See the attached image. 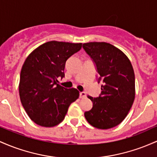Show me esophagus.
Here are the masks:
<instances>
[{
	"label": "esophagus",
	"instance_id": "obj_1",
	"mask_svg": "<svg viewBox=\"0 0 157 157\" xmlns=\"http://www.w3.org/2000/svg\"><path fill=\"white\" fill-rule=\"evenodd\" d=\"M86 96H87V95H86V93L84 92H80V93H79V97L81 98H86Z\"/></svg>",
	"mask_w": 157,
	"mask_h": 157
}]
</instances>
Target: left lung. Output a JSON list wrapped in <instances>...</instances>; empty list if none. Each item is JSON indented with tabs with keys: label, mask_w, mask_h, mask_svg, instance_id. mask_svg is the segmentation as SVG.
<instances>
[{
	"label": "left lung",
	"mask_w": 157,
	"mask_h": 157,
	"mask_svg": "<svg viewBox=\"0 0 157 157\" xmlns=\"http://www.w3.org/2000/svg\"><path fill=\"white\" fill-rule=\"evenodd\" d=\"M96 65L98 82L103 81L97 98L87 96L93 107L84 113L91 125L109 129L125 119L135 98V75L131 61L122 51L106 42L83 44Z\"/></svg>",
	"instance_id": "1"
}]
</instances>
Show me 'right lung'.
<instances>
[{
  "label": "right lung",
  "instance_id": "1",
  "mask_svg": "<svg viewBox=\"0 0 157 157\" xmlns=\"http://www.w3.org/2000/svg\"><path fill=\"white\" fill-rule=\"evenodd\" d=\"M82 43L51 40L27 56L23 64L19 96L24 110L38 125L54 127L64 120L70 104L79 96L75 88L57 83L64 77L66 61L82 48Z\"/></svg>",
  "mask_w": 157,
  "mask_h": 157
}]
</instances>
